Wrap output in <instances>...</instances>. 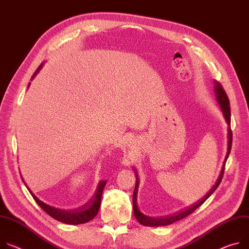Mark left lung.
I'll use <instances>...</instances> for the list:
<instances>
[{
	"label": "left lung",
	"mask_w": 249,
	"mask_h": 249,
	"mask_svg": "<svg viewBox=\"0 0 249 249\" xmlns=\"http://www.w3.org/2000/svg\"><path fill=\"white\" fill-rule=\"evenodd\" d=\"M215 94H216V99L221 107V110L223 112V115L225 120H227L228 124L230 125L229 128V149H228V154L227 157H225L223 165H222V169L220 172V175L216 180L215 185L213 187V189L207 194V196H205V197H202L201 200L196 202L194 206L188 208L185 211L178 212L175 214L172 215H168V216H162V217H151V216H147L144 213H142L140 212V210L138 209V205H137V193H138V187H139V178L138 175L136 173V185H135V189H134V193H133V211H134V214L135 217L137 218V220L143 224L146 225V227H163V225H168V224H172L179 219H182L188 215H190L191 213H193L197 208H199L203 202H205L211 196L212 194L217 189V187L219 186L222 177H223V173H224V168H225V163H227L228 158L230 156L231 150V144H232V132L231 129V107H230V99L228 97L227 92L223 89L222 85L218 82L215 83Z\"/></svg>",
	"instance_id": "obj_1"
}]
</instances>
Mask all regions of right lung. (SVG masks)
Returning a JSON list of instances; mask_svg holds the SVG:
<instances>
[{"label": "right lung", "mask_w": 249, "mask_h": 249, "mask_svg": "<svg viewBox=\"0 0 249 249\" xmlns=\"http://www.w3.org/2000/svg\"><path fill=\"white\" fill-rule=\"evenodd\" d=\"M41 66H42V64H40L37 67V70L36 71V72L33 75V78L38 72V71L41 69ZM105 185H106V180H101L98 185L97 191H96L94 196L91 198V200H90L88 203H86V205L83 206L82 208H79L78 210H74V211H63V210H59V209L51 207V206L47 205V203H44L41 200H39L30 190L29 191H30L31 195L33 196V197L35 198V200L37 202V205L54 219L64 222V223H67V224H81V223H85V222H88L89 220H91L97 214L99 208H100L101 196H102V193H103Z\"/></svg>", "instance_id": "right-lung-1"}]
</instances>
